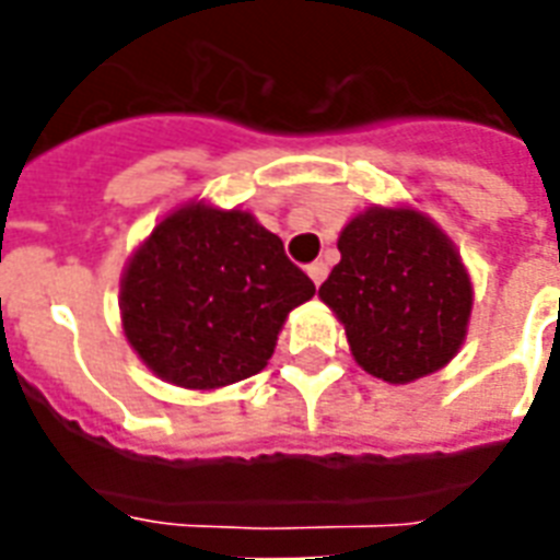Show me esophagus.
<instances>
[{
    "instance_id": "34e87169",
    "label": "esophagus",
    "mask_w": 560,
    "mask_h": 560,
    "mask_svg": "<svg viewBox=\"0 0 560 560\" xmlns=\"http://www.w3.org/2000/svg\"><path fill=\"white\" fill-rule=\"evenodd\" d=\"M307 276H311V281H314L316 288H319V284H323V281H325V276H328V264H325V261H314V264H311V267H307Z\"/></svg>"
}]
</instances>
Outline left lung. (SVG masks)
Listing matches in <instances>:
<instances>
[{"label": "left lung", "instance_id": "obj_1", "mask_svg": "<svg viewBox=\"0 0 560 560\" xmlns=\"http://www.w3.org/2000/svg\"><path fill=\"white\" fill-rule=\"evenodd\" d=\"M319 299L369 374L409 383L442 369L468 331L474 290L459 253L424 214L369 209L342 229Z\"/></svg>", "mask_w": 560, "mask_h": 560}]
</instances>
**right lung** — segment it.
Masks as SVG:
<instances>
[{"instance_id":"obj_1","label":"right lung","mask_w":560,"mask_h":560,"mask_svg":"<svg viewBox=\"0 0 560 560\" xmlns=\"http://www.w3.org/2000/svg\"><path fill=\"white\" fill-rule=\"evenodd\" d=\"M314 281L249 211L191 202L153 229L121 279V323L144 366L186 389H218L267 366Z\"/></svg>"}]
</instances>
